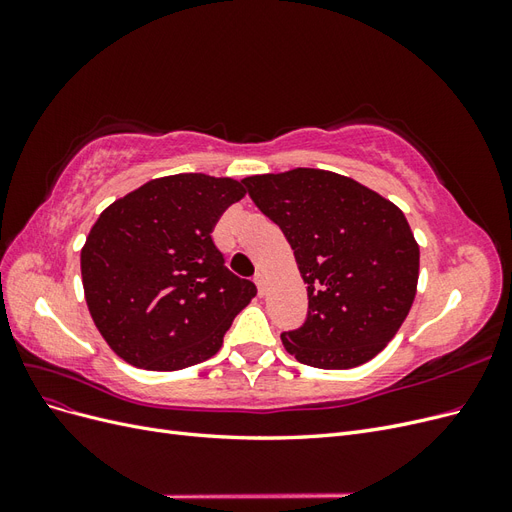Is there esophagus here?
Wrapping results in <instances>:
<instances>
[{
    "mask_svg": "<svg viewBox=\"0 0 512 512\" xmlns=\"http://www.w3.org/2000/svg\"><path fill=\"white\" fill-rule=\"evenodd\" d=\"M254 282H256V286H258V292L265 294V288H267V284H265V273H256V275H254Z\"/></svg>",
    "mask_w": 512,
    "mask_h": 512,
    "instance_id": "34e87169",
    "label": "esophagus"
}]
</instances>
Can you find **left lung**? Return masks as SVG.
Returning a JSON list of instances; mask_svg holds the SVG:
<instances>
[{
  "label": "left lung",
  "instance_id": "left-lung-1",
  "mask_svg": "<svg viewBox=\"0 0 512 512\" xmlns=\"http://www.w3.org/2000/svg\"><path fill=\"white\" fill-rule=\"evenodd\" d=\"M282 228L307 284V318L282 333L299 363L350 369L374 359L406 320L418 243L406 215L378 192L320 168L241 181Z\"/></svg>",
  "mask_w": 512,
  "mask_h": 512
}]
</instances>
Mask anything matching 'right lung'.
Listing matches in <instances>:
<instances>
[{
  "label": "right lung",
  "instance_id": "1",
  "mask_svg": "<svg viewBox=\"0 0 512 512\" xmlns=\"http://www.w3.org/2000/svg\"><path fill=\"white\" fill-rule=\"evenodd\" d=\"M245 196L241 181L181 173L151 179L106 207L81 250L85 301L123 361L175 371L207 361L254 299L211 232Z\"/></svg>",
  "mask_w": 512,
  "mask_h": 512
}]
</instances>
